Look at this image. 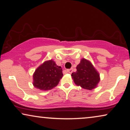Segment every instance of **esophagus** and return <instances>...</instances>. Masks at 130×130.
<instances>
[{"instance_id": "esophagus-1", "label": "esophagus", "mask_w": 130, "mask_h": 130, "mask_svg": "<svg viewBox=\"0 0 130 130\" xmlns=\"http://www.w3.org/2000/svg\"><path fill=\"white\" fill-rule=\"evenodd\" d=\"M67 72L69 73V74H71V73L73 72V69H67Z\"/></svg>"}]
</instances>
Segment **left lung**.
<instances>
[{"mask_svg": "<svg viewBox=\"0 0 130 130\" xmlns=\"http://www.w3.org/2000/svg\"><path fill=\"white\" fill-rule=\"evenodd\" d=\"M74 82L84 89L92 90L100 81V74L90 61L83 58L76 67V71L71 75Z\"/></svg>", "mask_w": 130, "mask_h": 130, "instance_id": "obj_1", "label": "left lung"}]
</instances>
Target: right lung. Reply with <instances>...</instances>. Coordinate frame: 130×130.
Instances as JSON below:
<instances>
[{
    "label": "right lung",
    "mask_w": 130,
    "mask_h": 130,
    "mask_svg": "<svg viewBox=\"0 0 130 130\" xmlns=\"http://www.w3.org/2000/svg\"><path fill=\"white\" fill-rule=\"evenodd\" d=\"M63 76L62 69L53 60L45 61L35 71L33 85L40 90L47 91L56 87Z\"/></svg>",
    "instance_id": "add662e5"
}]
</instances>
